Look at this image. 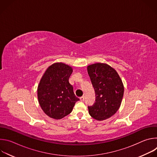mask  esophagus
Segmentation results:
<instances>
[{"instance_id":"esophagus-1","label":"esophagus","mask_w":157,"mask_h":157,"mask_svg":"<svg viewBox=\"0 0 157 157\" xmlns=\"http://www.w3.org/2000/svg\"><path fill=\"white\" fill-rule=\"evenodd\" d=\"M84 100V96H82V97L80 98V101H83Z\"/></svg>"}]
</instances>
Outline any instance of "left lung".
<instances>
[{
	"mask_svg": "<svg viewBox=\"0 0 157 157\" xmlns=\"http://www.w3.org/2000/svg\"><path fill=\"white\" fill-rule=\"evenodd\" d=\"M96 93V102L88 106L89 114L98 121H104L114 115L123 98L124 87L116 70L106 63H97L87 66Z\"/></svg>",
	"mask_w": 157,
	"mask_h": 157,
	"instance_id": "1",
	"label": "left lung"
}]
</instances>
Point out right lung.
Listing matches in <instances>:
<instances>
[{
	"label": "right lung",
	"instance_id": "add662e5",
	"mask_svg": "<svg viewBox=\"0 0 157 157\" xmlns=\"http://www.w3.org/2000/svg\"><path fill=\"white\" fill-rule=\"evenodd\" d=\"M72 67L63 63H55L42 76L38 86L39 104L45 114L54 119H61L70 114L79 99L69 82Z\"/></svg>",
	"mask_w": 157,
	"mask_h": 157
}]
</instances>
